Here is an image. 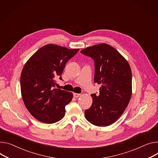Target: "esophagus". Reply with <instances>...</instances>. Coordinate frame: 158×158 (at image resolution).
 <instances>
[{"label": "esophagus", "mask_w": 158, "mask_h": 158, "mask_svg": "<svg viewBox=\"0 0 158 158\" xmlns=\"http://www.w3.org/2000/svg\"><path fill=\"white\" fill-rule=\"evenodd\" d=\"M81 95L80 94H77V93H74L73 94V96L75 97V98H79V97Z\"/></svg>", "instance_id": "34e87169"}]
</instances>
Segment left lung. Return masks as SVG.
<instances>
[{"mask_svg": "<svg viewBox=\"0 0 158 158\" xmlns=\"http://www.w3.org/2000/svg\"><path fill=\"white\" fill-rule=\"evenodd\" d=\"M95 63L94 82L101 85L99 95L91 94L92 104L85 111L87 120L95 126L106 127L121 116L131 96V71L127 60L107 44L81 51Z\"/></svg>", "mask_w": 158, "mask_h": 158, "instance_id": "1", "label": "left lung"}]
</instances>
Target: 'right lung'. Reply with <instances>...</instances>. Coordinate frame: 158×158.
<instances>
[{
	"label": "right lung",
	"instance_id": "add662e5",
	"mask_svg": "<svg viewBox=\"0 0 158 158\" xmlns=\"http://www.w3.org/2000/svg\"><path fill=\"white\" fill-rule=\"evenodd\" d=\"M79 51L54 44L43 46L24 66L20 78L21 96L30 114L45 123H54L65 114L73 94L55 88L65 65Z\"/></svg>",
	"mask_w": 158,
	"mask_h": 158
}]
</instances>
